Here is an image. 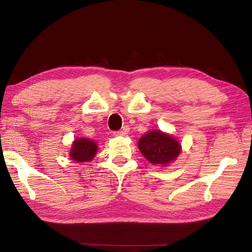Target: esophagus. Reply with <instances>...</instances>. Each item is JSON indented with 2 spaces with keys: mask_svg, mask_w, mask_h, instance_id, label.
<instances>
[{
  "mask_svg": "<svg viewBox=\"0 0 252 252\" xmlns=\"http://www.w3.org/2000/svg\"><path fill=\"white\" fill-rule=\"evenodd\" d=\"M126 134H127V131L126 130H120V131L113 132V135L114 136H126Z\"/></svg>",
  "mask_w": 252,
  "mask_h": 252,
  "instance_id": "obj_1",
  "label": "esophagus"
}]
</instances>
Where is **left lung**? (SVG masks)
Returning <instances> with one entry per match:
<instances>
[{
    "mask_svg": "<svg viewBox=\"0 0 252 252\" xmlns=\"http://www.w3.org/2000/svg\"><path fill=\"white\" fill-rule=\"evenodd\" d=\"M138 148L150 163L159 167H168L178 159L182 151L180 142L171 134L161 130L144 133L139 139Z\"/></svg>",
    "mask_w": 252,
    "mask_h": 252,
    "instance_id": "left-lung-1",
    "label": "left lung"
}]
</instances>
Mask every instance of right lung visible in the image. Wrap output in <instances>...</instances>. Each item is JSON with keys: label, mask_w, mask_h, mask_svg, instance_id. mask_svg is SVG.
Masks as SVG:
<instances>
[{"label": "right lung", "mask_w": 252, "mask_h": 252, "mask_svg": "<svg viewBox=\"0 0 252 252\" xmlns=\"http://www.w3.org/2000/svg\"><path fill=\"white\" fill-rule=\"evenodd\" d=\"M97 152V144L95 141L88 138H76L71 144L69 157L78 163L90 162Z\"/></svg>", "instance_id": "1"}]
</instances>
